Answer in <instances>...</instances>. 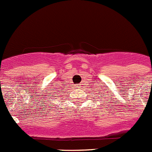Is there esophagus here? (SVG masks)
<instances>
[{
    "mask_svg": "<svg viewBox=\"0 0 152 152\" xmlns=\"http://www.w3.org/2000/svg\"><path fill=\"white\" fill-rule=\"evenodd\" d=\"M76 87H77V88H79V87H80V85H77Z\"/></svg>",
    "mask_w": 152,
    "mask_h": 152,
    "instance_id": "1",
    "label": "esophagus"
}]
</instances>
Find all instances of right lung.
<instances>
[{
	"mask_svg": "<svg viewBox=\"0 0 152 152\" xmlns=\"http://www.w3.org/2000/svg\"><path fill=\"white\" fill-rule=\"evenodd\" d=\"M55 99H56V98H55Z\"/></svg>",
	"mask_w": 152,
	"mask_h": 152,
	"instance_id": "1",
	"label": "right lung"
}]
</instances>
